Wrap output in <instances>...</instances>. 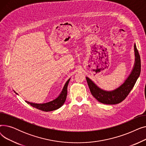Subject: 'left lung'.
I'll list each match as a JSON object with an SVG mask.
<instances>
[{
	"instance_id": "8db88e82",
	"label": "left lung",
	"mask_w": 146,
	"mask_h": 146,
	"mask_svg": "<svg viewBox=\"0 0 146 146\" xmlns=\"http://www.w3.org/2000/svg\"><path fill=\"white\" fill-rule=\"evenodd\" d=\"M134 48L135 61L133 68L127 79L118 88L112 90H105L98 87L88 77L86 78L92 95L99 102L108 105L119 104L124 100L133 88L141 72V60L135 44Z\"/></svg>"
}]
</instances>
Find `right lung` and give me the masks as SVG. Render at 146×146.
<instances>
[{
	"label": "right lung",
	"mask_w": 146,
	"mask_h": 146,
	"mask_svg": "<svg viewBox=\"0 0 146 146\" xmlns=\"http://www.w3.org/2000/svg\"><path fill=\"white\" fill-rule=\"evenodd\" d=\"M70 78L65 83V85L61 90V93L60 95L54 100L50 101L48 102L43 103V104H36V103H33L27 101H25L26 102H27L28 104L31 105L32 106L34 107V108L40 110L45 112H48V111H54L58 109L59 108L63 105L64 103L66 101L67 94V86L69 81H70ZM15 92V91H14ZM15 94H17V93L15 92Z\"/></svg>",
	"instance_id": "add662e5"
}]
</instances>
